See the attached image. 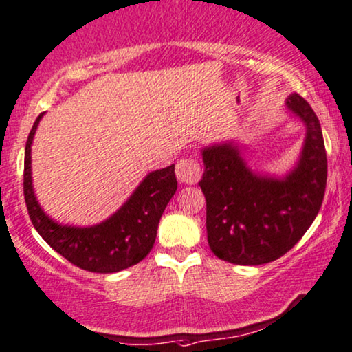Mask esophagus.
Listing matches in <instances>:
<instances>
[{
	"label": "esophagus",
	"mask_w": 352,
	"mask_h": 352,
	"mask_svg": "<svg viewBox=\"0 0 352 352\" xmlns=\"http://www.w3.org/2000/svg\"><path fill=\"white\" fill-rule=\"evenodd\" d=\"M175 173L177 179L184 182V184H197L199 177H201V168H199V164L195 159L185 157L177 162Z\"/></svg>",
	"instance_id": "esophagus-1"
}]
</instances>
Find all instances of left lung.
<instances>
[{
    "instance_id": "1",
    "label": "left lung",
    "mask_w": 352,
    "mask_h": 352,
    "mask_svg": "<svg viewBox=\"0 0 352 352\" xmlns=\"http://www.w3.org/2000/svg\"><path fill=\"white\" fill-rule=\"evenodd\" d=\"M286 105L305 123L307 135L299 162L284 179L252 172L230 143L201 151L208 243L229 263L278 260L299 242L322 208L328 172L322 126L304 97L294 92Z\"/></svg>"
}]
</instances>
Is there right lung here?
<instances>
[{"label":"right lung","mask_w":352,"mask_h":352,"mask_svg":"<svg viewBox=\"0 0 352 352\" xmlns=\"http://www.w3.org/2000/svg\"><path fill=\"white\" fill-rule=\"evenodd\" d=\"M42 117L40 113L29 133L24 157V198L35 230L53 250L81 270L117 273L140 263L153 248L164 209L177 191L175 166L151 172L130 199L100 224L61 226L42 211L32 188L30 146Z\"/></svg>","instance_id":"right-lung-1"}]
</instances>
